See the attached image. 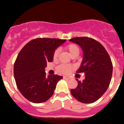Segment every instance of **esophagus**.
Segmentation results:
<instances>
[{"label": "esophagus", "mask_w": 124, "mask_h": 124, "mask_svg": "<svg viewBox=\"0 0 124 124\" xmlns=\"http://www.w3.org/2000/svg\"><path fill=\"white\" fill-rule=\"evenodd\" d=\"M63 78H64V80H70V78L68 77H66V76H64V77H63Z\"/></svg>", "instance_id": "1"}]
</instances>
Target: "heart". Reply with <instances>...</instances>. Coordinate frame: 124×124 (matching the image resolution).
<instances>
[{
	"instance_id": "b5f03b06",
	"label": "heart",
	"mask_w": 124,
	"mask_h": 124,
	"mask_svg": "<svg viewBox=\"0 0 124 124\" xmlns=\"http://www.w3.org/2000/svg\"><path fill=\"white\" fill-rule=\"evenodd\" d=\"M66 49L68 50L70 54L72 56L73 54H78L79 53V49L77 45L74 44H70L66 47ZM58 54H59V50L56 49L53 53V59L56 60L58 58ZM57 71L59 73L64 75H68L70 74L72 71V67L68 65H60L57 68Z\"/></svg>"
}]
</instances>
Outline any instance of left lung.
Segmentation results:
<instances>
[{"label":"left lung","instance_id":"8db88e82","mask_svg":"<svg viewBox=\"0 0 124 124\" xmlns=\"http://www.w3.org/2000/svg\"><path fill=\"white\" fill-rule=\"evenodd\" d=\"M70 42L82 49L83 59L77 73H84L85 79L78 82L71 93L78 101L91 104L96 102L105 93L109 85L113 73L111 60L100 42L89 37H75Z\"/></svg>","mask_w":124,"mask_h":124}]
</instances>
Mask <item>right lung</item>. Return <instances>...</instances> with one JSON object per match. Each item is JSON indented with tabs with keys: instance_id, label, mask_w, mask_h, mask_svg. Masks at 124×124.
I'll return each mask as SVG.
<instances>
[{
	"instance_id": "1",
	"label": "right lung",
	"mask_w": 124,
	"mask_h": 124,
	"mask_svg": "<svg viewBox=\"0 0 124 124\" xmlns=\"http://www.w3.org/2000/svg\"><path fill=\"white\" fill-rule=\"evenodd\" d=\"M66 40L39 38L21 49L14 64V77L21 94L33 103H42L53 96L62 76L46 75L47 62H52L53 53Z\"/></svg>"
}]
</instances>
